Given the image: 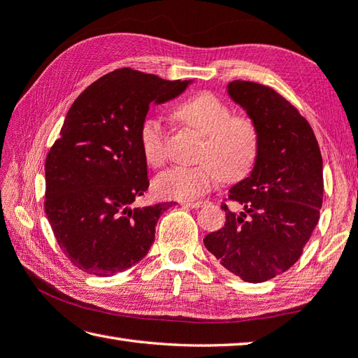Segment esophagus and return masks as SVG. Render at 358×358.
<instances>
[{"mask_svg": "<svg viewBox=\"0 0 358 358\" xmlns=\"http://www.w3.org/2000/svg\"><path fill=\"white\" fill-rule=\"evenodd\" d=\"M181 205L186 208H201L203 205H206V201H183Z\"/></svg>", "mask_w": 358, "mask_h": 358, "instance_id": "34e87169", "label": "esophagus"}]
</instances>
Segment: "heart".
<instances>
[{
  "label": "heart",
  "mask_w": 358,
  "mask_h": 358,
  "mask_svg": "<svg viewBox=\"0 0 358 358\" xmlns=\"http://www.w3.org/2000/svg\"><path fill=\"white\" fill-rule=\"evenodd\" d=\"M180 124L203 136L195 166L167 169L155 181L161 197L195 200L205 195L220 180L234 181L248 177L255 169L261 150L256 122L247 115H231L229 105L211 91L189 96L173 108ZM166 129L158 117H145L139 129V144L150 166L166 159Z\"/></svg>",
  "instance_id": "heart-1"
}]
</instances>
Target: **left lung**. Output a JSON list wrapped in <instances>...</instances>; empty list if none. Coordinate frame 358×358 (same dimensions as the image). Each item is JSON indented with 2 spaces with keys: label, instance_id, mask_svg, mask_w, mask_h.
<instances>
[{
  "label": "left lung",
  "instance_id": "1",
  "mask_svg": "<svg viewBox=\"0 0 358 358\" xmlns=\"http://www.w3.org/2000/svg\"><path fill=\"white\" fill-rule=\"evenodd\" d=\"M228 94L259 129L261 150L250 177L229 189L227 222L203 242L223 267L245 282H264L303 255L323 205V158L310 124L270 87L234 80Z\"/></svg>",
  "mask_w": 358,
  "mask_h": 358
}]
</instances>
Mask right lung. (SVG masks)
<instances>
[{"instance_id": "1", "label": "right lung", "mask_w": 358, "mask_h": 358, "mask_svg": "<svg viewBox=\"0 0 358 358\" xmlns=\"http://www.w3.org/2000/svg\"><path fill=\"white\" fill-rule=\"evenodd\" d=\"M192 80L131 68L102 76L77 97L45 164V213L77 268L113 276L136 265L175 201L131 208L149 187L139 129L150 103L180 96Z\"/></svg>"}]
</instances>
